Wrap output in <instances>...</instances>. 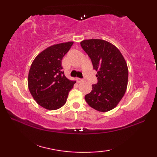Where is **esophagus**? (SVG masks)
<instances>
[{
  "instance_id": "1",
  "label": "esophagus",
  "mask_w": 157,
  "mask_h": 157,
  "mask_svg": "<svg viewBox=\"0 0 157 157\" xmlns=\"http://www.w3.org/2000/svg\"><path fill=\"white\" fill-rule=\"evenodd\" d=\"M83 80H84V79H81V78H76V81L78 82V83L83 82Z\"/></svg>"
}]
</instances>
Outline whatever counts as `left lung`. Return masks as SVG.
Here are the masks:
<instances>
[{"instance_id": "obj_1", "label": "left lung", "mask_w": 157, "mask_h": 157, "mask_svg": "<svg viewBox=\"0 0 157 157\" xmlns=\"http://www.w3.org/2000/svg\"><path fill=\"white\" fill-rule=\"evenodd\" d=\"M97 71L98 82L85 96L86 102L96 111L114 109L124 96L128 80L127 63L119 49L100 39L85 40L80 43Z\"/></svg>"}]
</instances>
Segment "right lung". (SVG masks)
Segmentation results:
<instances>
[{
  "mask_svg": "<svg viewBox=\"0 0 157 157\" xmlns=\"http://www.w3.org/2000/svg\"><path fill=\"white\" fill-rule=\"evenodd\" d=\"M73 42L50 46L36 56L28 75V88L33 98L42 107L56 110L65 104L75 81L69 80L63 71L61 61Z\"/></svg>",
  "mask_w": 157,
  "mask_h": 157,
  "instance_id": "right-lung-1",
  "label": "right lung"
}]
</instances>
